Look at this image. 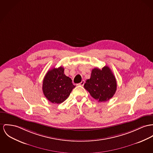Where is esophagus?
<instances>
[{
  "instance_id": "1",
  "label": "esophagus",
  "mask_w": 153,
  "mask_h": 153,
  "mask_svg": "<svg viewBox=\"0 0 153 153\" xmlns=\"http://www.w3.org/2000/svg\"><path fill=\"white\" fill-rule=\"evenodd\" d=\"M84 83H85V81L83 80L82 81V82H80L79 84H78L79 85H82V86H83L84 85Z\"/></svg>"
}]
</instances>
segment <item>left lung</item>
<instances>
[{
    "label": "left lung",
    "mask_w": 153,
    "mask_h": 153,
    "mask_svg": "<svg viewBox=\"0 0 153 153\" xmlns=\"http://www.w3.org/2000/svg\"><path fill=\"white\" fill-rule=\"evenodd\" d=\"M84 86L94 99L98 102H105L115 93L117 84L110 68L104 66L102 69H93L90 79L86 80Z\"/></svg>",
    "instance_id": "obj_1"
}]
</instances>
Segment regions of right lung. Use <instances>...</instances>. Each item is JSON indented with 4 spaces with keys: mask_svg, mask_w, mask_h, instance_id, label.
I'll use <instances>...</instances> for the list:
<instances>
[{
    "mask_svg": "<svg viewBox=\"0 0 153 153\" xmlns=\"http://www.w3.org/2000/svg\"><path fill=\"white\" fill-rule=\"evenodd\" d=\"M70 77L64 74L62 66L48 71L42 84V91L48 100L53 104H60L70 95L75 87Z\"/></svg>",
    "mask_w": 153,
    "mask_h": 153,
    "instance_id": "right-lung-1",
    "label": "right lung"
}]
</instances>
